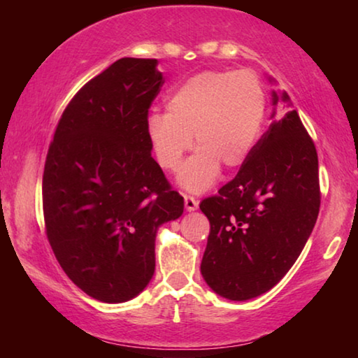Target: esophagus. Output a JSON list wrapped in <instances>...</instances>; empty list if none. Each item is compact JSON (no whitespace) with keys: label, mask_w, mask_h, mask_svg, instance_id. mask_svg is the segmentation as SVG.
<instances>
[{"label":"esophagus","mask_w":358,"mask_h":358,"mask_svg":"<svg viewBox=\"0 0 358 358\" xmlns=\"http://www.w3.org/2000/svg\"><path fill=\"white\" fill-rule=\"evenodd\" d=\"M185 207H186L187 211L197 210V207H199L197 199L194 197V196H189V194H185Z\"/></svg>","instance_id":"esophagus-1"}]
</instances>
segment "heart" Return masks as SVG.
I'll return each instance as SVG.
<instances>
[{
  "instance_id": "1",
  "label": "heart",
  "mask_w": 358,
  "mask_h": 358,
  "mask_svg": "<svg viewBox=\"0 0 358 358\" xmlns=\"http://www.w3.org/2000/svg\"><path fill=\"white\" fill-rule=\"evenodd\" d=\"M167 113L147 121L151 151L167 172L181 166L194 145L199 148L178 175L187 191L201 192L215 183L221 167H243L264 132L268 98L251 71H203L186 78L167 96Z\"/></svg>"
}]
</instances>
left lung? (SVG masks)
<instances>
[{
    "label": "left lung",
    "mask_w": 358,
    "mask_h": 358,
    "mask_svg": "<svg viewBox=\"0 0 358 358\" xmlns=\"http://www.w3.org/2000/svg\"><path fill=\"white\" fill-rule=\"evenodd\" d=\"M319 208L316 145L290 110L270 124L237 177L201 202L210 221L203 280L237 301L270 290L299 259Z\"/></svg>",
    "instance_id": "1"
}]
</instances>
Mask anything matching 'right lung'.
Wrapping results in <instances>:
<instances>
[{
    "label": "right lung",
    "mask_w": 358,
    "mask_h": 358,
    "mask_svg": "<svg viewBox=\"0 0 358 358\" xmlns=\"http://www.w3.org/2000/svg\"><path fill=\"white\" fill-rule=\"evenodd\" d=\"M155 58H121L66 106L45 157L47 240L69 280L93 299H134L155 273V237L183 213L151 157L148 110L161 92Z\"/></svg>",
    "instance_id": "1"
}]
</instances>
